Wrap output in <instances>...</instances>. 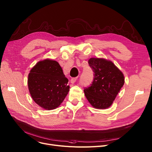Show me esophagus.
<instances>
[{"instance_id":"34e87169","label":"esophagus","mask_w":152,"mask_h":152,"mask_svg":"<svg viewBox=\"0 0 152 152\" xmlns=\"http://www.w3.org/2000/svg\"><path fill=\"white\" fill-rule=\"evenodd\" d=\"M76 79H77V77H73V78H71V80H70L71 83H72V84H74V83L76 82Z\"/></svg>"}]
</instances>
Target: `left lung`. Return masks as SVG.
I'll list each match as a JSON object with an SVG mask.
<instances>
[{
  "label": "left lung",
  "mask_w": 152,
  "mask_h": 152,
  "mask_svg": "<svg viewBox=\"0 0 152 152\" xmlns=\"http://www.w3.org/2000/svg\"><path fill=\"white\" fill-rule=\"evenodd\" d=\"M88 63L94 72V78L91 86L84 89L85 96L94 108L107 109L124 85V75L110 60L91 58Z\"/></svg>",
  "instance_id": "1"
}]
</instances>
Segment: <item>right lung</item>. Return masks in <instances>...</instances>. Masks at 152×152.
<instances>
[{
	"instance_id": "1",
	"label": "right lung",
	"mask_w": 152,
	"mask_h": 152,
	"mask_svg": "<svg viewBox=\"0 0 152 152\" xmlns=\"http://www.w3.org/2000/svg\"><path fill=\"white\" fill-rule=\"evenodd\" d=\"M68 79L59 63L47 58L38 61L28 75L31 96L38 105L51 110L57 108L69 91Z\"/></svg>"
}]
</instances>
